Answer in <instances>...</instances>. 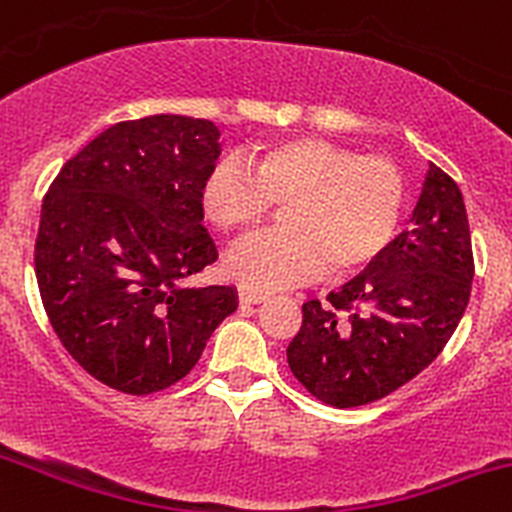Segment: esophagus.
Wrapping results in <instances>:
<instances>
[{
    "mask_svg": "<svg viewBox=\"0 0 512 512\" xmlns=\"http://www.w3.org/2000/svg\"><path fill=\"white\" fill-rule=\"evenodd\" d=\"M267 297H270V292H265V290L240 287V302H242V305H257V302H265Z\"/></svg>",
    "mask_w": 512,
    "mask_h": 512,
    "instance_id": "obj_1",
    "label": "esophagus"
}]
</instances>
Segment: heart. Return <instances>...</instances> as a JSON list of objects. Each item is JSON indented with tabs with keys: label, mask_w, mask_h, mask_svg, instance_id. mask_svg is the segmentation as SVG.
Returning <instances> with one entry per match:
<instances>
[{
	"label": "heart",
	"mask_w": 512,
	"mask_h": 512,
	"mask_svg": "<svg viewBox=\"0 0 512 512\" xmlns=\"http://www.w3.org/2000/svg\"><path fill=\"white\" fill-rule=\"evenodd\" d=\"M282 205L285 227L242 242L227 272L247 287H275L340 275L370 262L393 240L405 205L400 167L382 155H357L320 137H295L250 152L247 165L222 157L202 185L205 215L230 235L260 225Z\"/></svg>",
	"instance_id": "b5f03b06"
}]
</instances>
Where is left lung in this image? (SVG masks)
Here are the masks:
<instances>
[{
    "label": "left lung",
    "mask_w": 512,
    "mask_h": 512,
    "mask_svg": "<svg viewBox=\"0 0 512 512\" xmlns=\"http://www.w3.org/2000/svg\"><path fill=\"white\" fill-rule=\"evenodd\" d=\"M475 262L458 185L430 162L413 225L327 302L302 305L287 362L332 408L375 403L425 370L453 337Z\"/></svg>",
    "instance_id": "8db88e82"
}]
</instances>
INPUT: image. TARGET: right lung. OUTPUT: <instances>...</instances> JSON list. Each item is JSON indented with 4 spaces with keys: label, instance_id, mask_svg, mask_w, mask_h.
I'll use <instances>...</instances> for the list:
<instances>
[{
    "label": "right lung",
    "instance_id": "right-lung-1",
    "mask_svg": "<svg viewBox=\"0 0 512 512\" xmlns=\"http://www.w3.org/2000/svg\"><path fill=\"white\" fill-rule=\"evenodd\" d=\"M210 119L152 114L112 124L64 162L42 200L34 272L64 350L107 388L152 395L180 382L232 287H192L217 260L202 185L220 157Z\"/></svg>",
    "mask_w": 512,
    "mask_h": 512
}]
</instances>
